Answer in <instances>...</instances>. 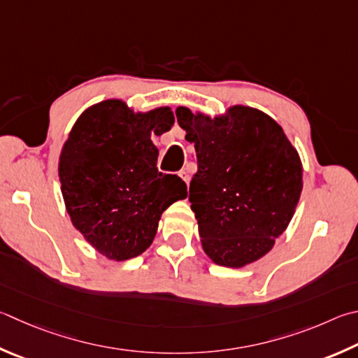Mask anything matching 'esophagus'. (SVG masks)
<instances>
[{"instance_id":"obj_1","label":"esophagus","mask_w":358,"mask_h":358,"mask_svg":"<svg viewBox=\"0 0 358 358\" xmlns=\"http://www.w3.org/2000/svg\"><path fill=\"white\" fill-rule=\"evenodd\" d=\"M178 175H180L181 180H183L186 185H189V181H191V175H189V172H187V169H181Z\"/></svg>"}]
</instances>
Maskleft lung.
<instances>
[{
    "label": "left lung",
    "mask_w": 358,
    "mask_h": 358,
    "mask_svg": "<svg viewBox=\"0 0 358 358\" xmlns=\"http://www.w3.org/2000/svg\"><path fill=\"white\" fill-rule=\"evenodd\" d=\"M178 125L196 147L189 186L201 245L225 268L264 257L287 230L302 192V162L282 127L249 106L222 117L177 108Z\"/></svg>",
    "instance_id": "8db88e82"
}]
</instances>
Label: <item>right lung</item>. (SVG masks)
Returning a JSON list of instances; mask_svg holds the SVG:
<instances>
[{
    "label": "right lung",
    "instance_id": "1",
    "mask_svg": "<svg viewBox=\"0 0 358 358\" xmlns=\"http://www.w3.org/2000/svg\"><path fill=\"white\" fill-rule=\"evenodd\" d=\"M173 122L167 106L133 113L125 101L105 100L80 115L62 147L59 180L71 224L109 259L145 252L161 214L187 196L183 180L158 172L152 142Z\"/></svg>",
    "mask_w": 358,
    "mask_h": 358
}]
</instances>
